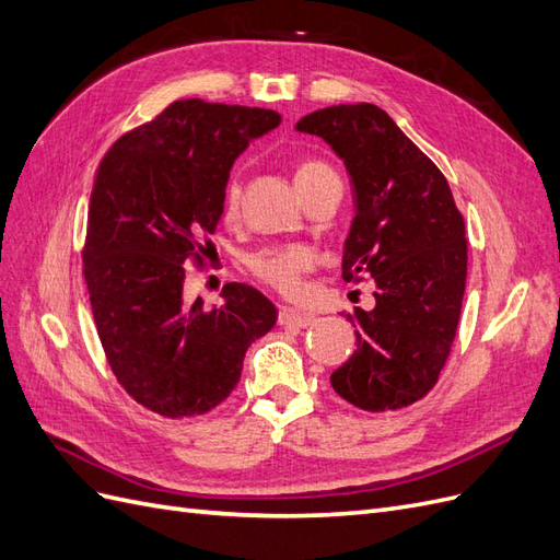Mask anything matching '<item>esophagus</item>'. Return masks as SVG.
<instances>
[{"instance_id":"esophagus-1","label":"esophagus","mask_w":560,"mask_h":560,"mask_svg":"<svg viewBox=\"0 0 560 560\" xmlns=\"http://www.w3.org/2000/svg\"><path fill=\"white\" fill-rule=\"evenodd\" d=\"M278 322L282 327H311L315 317L308 315V313H301V311H294L290 306H282L278 311Z\"/></svg>"}]
</instances>
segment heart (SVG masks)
<instances>
[{"mask_svg": "<svg viewBox=\"0 0 560 560\" xmlns=\"http://www.w3.org/2000/svg\"><path fill=\"white\" fill-rule=\"evenodd\" d=\"M338 179L336 171L319 159H303L294 167V186L296 191L308 189V186H315L319 182H329ZM241 177L238 175H229L224 184V212L226 217H233L238 212L241 206ZM313 254L306 247L299 245H287V247H268L249 257V270L254 278H259L264 284L273 287L276 292L284 296H294L301 292L303 276L313 270Z\"/></svg>", "mask_w": 560, "mask_h": 560, "instance_id": "1", "label": "heart"}]
</instances>
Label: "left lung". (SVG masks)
<instances>
[{
    "instance_id": "1",
    "label": "left lung",
    "mask_w": 560,
    "mask_h": 560,
    "mask_svg": "<svg viewBox=\"0 0 560 560\" xmlns=\"http://www.w3.org/2000/svg\"><path fill=\"white\" fill-rule=\"evenodd\" d=\"M296 130L343 159L354 194L343 280L376 282L374 311L348 315L358 350L331 387L364 411L404 409L430 393L448 360L467 278L465 219L442 171L381 107H325Z\"/></svg>"
}]
</instances>
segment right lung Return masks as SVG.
<instances>
[{
	"mask_svg": "<svg viewBox=\"0 0 560 560\" xmlns=\"http://www.w3.org/2000/svg\"><path fill=\"white\" fill-rule=\"evenodd\" d=\"M280 114L177 100L121 135L100 161L89 206L83 278L116 381L165 418L212 411L238 385L252 341L278 311L243 282L224 306L184 301L186 264H206L224 212V184L249 140Z\"/></svg>",
	"mask_w": 560,
	"mask_h": 560,
	"instance_id": "right-lung-1",
	"label": "right lung"
}]
</instances>
